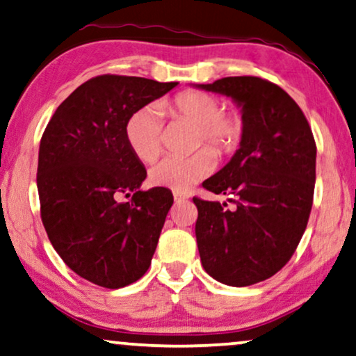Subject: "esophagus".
<instances>
[{
	"instance_id": "1",
	"label": "esophagus",
	"mask_w": 356,
	"mask_h": 356,
	"mask_svg": "<svg viewBox=\"0 0 356 356\" xmlns=\"http://www.w3.org/2000/svg\"><path fill=\"white\" fill-rule=\"evenodd\" d=\"M187 195H184L181 192H174V202L175 203H181V202H186L187 200Z\"/></svg>"
}]
</instances>
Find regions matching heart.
Returning <instances> with one entry per match:
<instances>
[{
	"label": "heart",
	"instance_id": "1",
	"mask_svg": "<svg viewBox=\"0 0 356 356\" xmlns=\"http://www.w3.org/2000/svg\"><path fill=\"white\" fill-rule=\"evenodd\" d=\"M172 115L197 125L195 145H210L218 153H227L238 146L243 135V120L238 113L221 112V104L207 92L187 91L164 104ZM163 108L149 104L136 111L127 122V141L134 154L143 163H153L161 153ZM216 165L215 153L202 148L186 158L169 156L151 169V181L159 187L187 192L207 179Z\"/></svg>",
	"mask_w": 356,
	"mask_h": 356
}]
</instances>
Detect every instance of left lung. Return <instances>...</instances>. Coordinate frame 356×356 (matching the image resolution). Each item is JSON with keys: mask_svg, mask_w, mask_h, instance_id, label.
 Instances as JSON below:
<instances>
[{"mask_svg": "<svg viewBox=\"0 0 356 356\" xmlns=\"http://www.w3.org/2000/svg\"><path fill=\"white\" fill-rule=\"evenodd\" d=\"M203 91L231 97L241 108L239 148L225 168L203 182L227 203L193 198L195 236L205 272L229 286L272 277L300 244L312 207L316 143L298 104L255 76H229Z\"/></svg>", "mask_w": 356, "mask_h": 356, "instance_id": "8db88e82", "label": "left lung"}]
</instances>
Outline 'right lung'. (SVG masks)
<instances>
[{"mask_svg": "<svg viewBox=\"0 0 356 356\" xmlns=\"http://www.w3.org/2000/svg\"><path fill=\"white\" fill-rule=\"evenodd\" d=\"M177 83L102 74L56 108L39 149L42 222L63 262L94 285L123 288L151 265L172 193L140 191L146 169L130 149L129 118ZM134 197L118 202L120 195Z\"/></svg>", "mask_w": 356, "mask_h": 356, "instance_id": "add662e5", "label": "right lung"}]
</instances>
